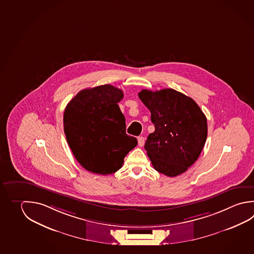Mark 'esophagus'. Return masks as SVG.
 Listing matches in <instances>:
<instances>
[{"label": "esophagus", "instance_id": "34e87169", "mask_svg": "<svg viewBox=\"0 0 254 254\" xmlns=\"http://www.w3.org/2000/svg\"><path fill=\"white\" fill-rule=\"evenodd\" d=\"M144 143H145V138L144 137H138V145L139 147H143Z\"/></svg>", "mask_w": 254, "mask_h": 254}]
</instances>
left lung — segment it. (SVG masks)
I'll return each instance as SVG.
<instances>
[{
	"mask_svg": "<svg viewBox=\"0 0 254 254\" xmlns=\"http://www.w3.org/2000/svg\"><path fill=\"white\" fill-rule=\"evenodd\" d=\"M138 97L150 111L155 125L144 147L153 167L169 177L185 173L206 142V116L192 98L173 88L142 89Z\"/></svg>",
	"mask_w": 254,
	"mask_h": 254,
	"instance_id": "8db88e82",
	"label": "left lung"
}]
</instances>
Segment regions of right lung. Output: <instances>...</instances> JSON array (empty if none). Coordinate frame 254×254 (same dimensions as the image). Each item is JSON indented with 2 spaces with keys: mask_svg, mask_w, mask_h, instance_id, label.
<instances>
[{
  "mask_svg": "<svg viewBox=\"0 0 254 254\" xmlns=\"http://www.w3.org/2000/svg\"><path fill=\"white\" fill-rule=\"evenodd\" d=\"M123 97L120 88L106 84L79 91L66 106V139L86 170L104 176L116 173L137 146V138L126 134L125 116L117 105Z\"/></svg>",
  "mask_w": 254,
  "mask_h": 254,
  "instance_id": "obj_1",
  "label": "right lung"
}]
</instances>
